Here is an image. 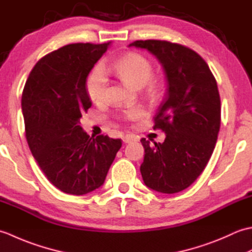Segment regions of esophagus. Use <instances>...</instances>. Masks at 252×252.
Segmentation results:
<instances>
[{"label": "esophagus", "mask_w": 252, "mask_h": 252, "mask_svg": "<svg viewBox=\"0 0 252 252\" xmlns=\"http://www.w3.org/2000/svg\"><path fill=\"white\" fill-rule=\"evenodd\" d=\"M122 141H123V143L127 144V143H131L133 141H135V138H134V136H132V135H126V136L122 137Z\"/></svg>", "instance_id": "1"}]
</instances>
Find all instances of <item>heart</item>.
Wrapping results in <instances>:
<instances>
[{"mask_svg": "<svg viewBox=\"0 0 252 252\" xmlns=\"http://www.w3.org/2000/svg\"><path fill=\"white\" fill-rule=\"evenodd\" d=\"M118 77L123 81L133 85L134 88H143L147 85L149 94L152 96L157 95V87L152 81L153 65L145 56L138 53H127L119 60H117L111 66ZM107 87H108V78L104 68L97 65L90 71L85 80V89L90 99L94 103H101L105 100ZM141 107H132L125 112V118L129 120H136L143 116Z\"/></svg>", "mask_w": 252, "mask_h": 252, "instance_id": "1", "label": "heart"}]
</instances>
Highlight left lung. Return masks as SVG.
I'll return each instance as SVG.
<instances>
[{
	"label": "left lung",
	"instance_id": "left-lung-1",
	"mask_svg": "<svg viewBox=\"0 0 252 252\" xmlns=\"http://www.w3.org/2000/svg\"><path fill=\"white\" fill-rule=\"evenodd\" d=\"M129 46L151 52L167 77V95L154 117V130L164 132L165 138L154 144L142 138L141 173L149 189L174 194L194 183L216 147L221 125L216 78L205 60L187 46L161 40H138Z\"/></svg>",
	"mask_w": 252,
	"mask_h": 252
}]
</instances>
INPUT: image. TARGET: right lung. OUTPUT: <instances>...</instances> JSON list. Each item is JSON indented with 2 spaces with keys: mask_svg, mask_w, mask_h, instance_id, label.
I'll list each match as a JSON object with an SVG mask.
<instances>
[{
  "mask_svg": "<svg viewBox=\"0 0 252 252\" xmlns=\"http://www.w3.org/2000/svg\"><path fill=\"white\" fill-rule=\"evenodd\" d=\"M109 44L73 43L50 53L35 63L23 91L30 151L47 180L66 194L84 195L103 185L122 146L120 138L90 137L79 126L92 106L85 80Z\"/></svg>",
  "mask_w": 252,
  "mask_h": 252,
  "instance_id": "1",
  "label": "right lung"
}]
</instances>
